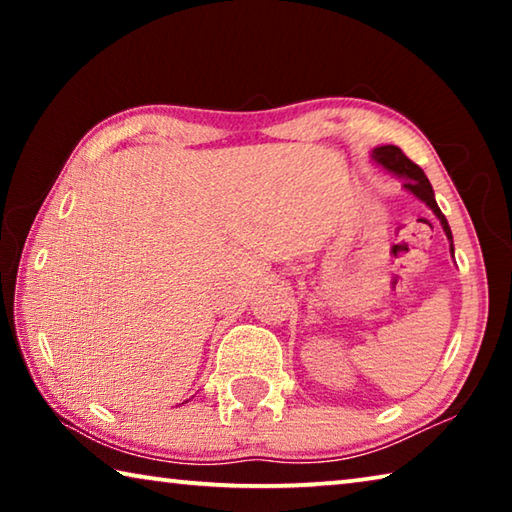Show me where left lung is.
I'll list each match as a JSON object with an SVG mask.
<instances>
[{
	"label": "left lung",
	"mask_w": 512,
	"mask_h": 512,
	"mask_svg": "<svg viewBox=\"0 0 512 512\" xmlns=\"http://www.w3.org/2000/svg\"><path fill=\"white\" fill-rule=\"evenodd\" d=\"M372 158H375L381 167H386L388 171H393V173H397V176L404 178V187L431 207L433 214L440 219V225H443L447 239L452 241V230H449V223L445 219V214L440 212L436 198H433V189H431L429 178L424 176V171L418 167V164L406 158L400 146H393V144L379 146V149H375V153H372ZM452 253H454V246H452Z\"/></svg>",
	"instance_id": "left-lung-1"
}]
</instances>
